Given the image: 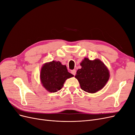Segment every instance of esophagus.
<instances>
[{"label": "esophagus", "mask_w": 135, "mask_h": 135, "mask_svg": "<svg viewBox=\"0 0 135 135\" xmlns=\"http://www.w3.org/2000/svg\"><path fill=\"white\" fill-rule=\"evenodd\" d=\"M76 70H73L71 71V73L74 75H75L76 74Z\"/></svg>", "instance_id": "34e87169"}]
</instances>
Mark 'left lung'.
<instances>
[{
  "label": "left lung",
  "mask_w": 135,
  "mask_h": 135,
  "mask_svg": "<svg viewBox=\"0 0 135 135\" xmlns=\"http://www.w3.org/2000/svg\"><path fill=\"white\" fill-rule=\"evenodd\" d=\"M80 65L81 68L77 70L75 77L78 80L81 89L93 93L105 86L109 78V72L102 61L85 58Z\"/></svg>",
  "instance_id": "left-lung-1"
}]
</instances>
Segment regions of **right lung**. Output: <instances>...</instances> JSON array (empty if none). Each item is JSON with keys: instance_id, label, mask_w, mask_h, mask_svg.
<instances>
[{"instance_id": "right-lung-1", "label": "right lung", "mask_w": 135, "mask_h": 135, "mask_svg": "<svg viewBox=\"0 0 135 135\" xmlns=\"http://www.w3.org/2000/svg\"><path fill=\"white\" fill-rule=\"evenodd\" d=\"M68 71L65 65L53 61L44 64L40 71V79L43 87L50 92H56L62 88L65 80L73 76Z\"/></svg>"}]
</instances>
